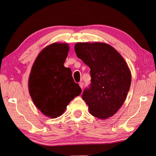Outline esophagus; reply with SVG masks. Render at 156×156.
Instances as JSON below:
<instances>
[{"label":"esophagus","mask_w":156,"mask_h":156,"mask_svg":"<svg viewBox=\"0 0 156 156\" xmlns=\"http://www.w3.org/2000/svg\"><path fill=\"white\" fill-rule=\"evenodd\" d=\"M79 84L80 87H81V88L83 89V87H84V83H83V82H80Z\"/></svg>","instance_id":"obj_1"}]
</instances>
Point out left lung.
Here are the masks:
<instances>
[{"instance_id": "8db88e82", "label": "left lung", "mask_w": 156, "mask_h": 156, "mask_svg": "<svg viewBox=\"0 0 156 156\" xmlns=\"http://www.w3.org/2000/svg\"><path fill=\"white\" fill-rule=\"evenodd\" d=\"M75 51L90 69L91 83L82 98L90 114L100 119L114 115L123 104L131 82V75L123 57L105 43H77Z\"/></svg>"}]
</instances>
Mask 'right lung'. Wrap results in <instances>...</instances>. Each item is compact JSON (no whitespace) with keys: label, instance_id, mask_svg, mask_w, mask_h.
I'll return each instance as SVG.
<instances>
[{"label":"right lung","instance_id":"obj_1","mask_svg":"<svg viewBox=\"0 0 156 156\" xmlns=\"http://www.w3.org/2000/svg\"><path fill=\"white\" fill-rule=\"evenodd\" d=\"M67 44L47 46L36 58L29 79V90L36 107L52 119L60 116L81 88L74 82L70 68L64 63L67 58Z\"/></svg>","mask_w":156,"mask_h":156}]
</instances>
